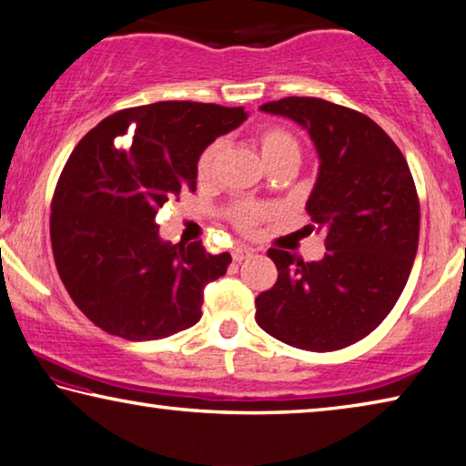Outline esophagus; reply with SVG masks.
Listing matches in <instances>:
<instances>
[{
    "label": "esophagus",
    "instance_id": "esophagus-1",
    "mask_svg": "<svg viewBox=\"0 0 466 466\" xmlns=\"http://www.w3.org/2000/svg\"><path fill=\"white\" fill-rule=\"evenodd\" d=\"M248 257H253V248H248V247H234L232 248V259L236 263L245 261V259H248Z\"/></svg>",
    "mask_w": 466,
    "mask_h": 466
}]
</instances>
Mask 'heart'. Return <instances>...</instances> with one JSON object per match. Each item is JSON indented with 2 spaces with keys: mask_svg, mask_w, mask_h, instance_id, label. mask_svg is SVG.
Returning <instances> with one entry per match:
<instances>
[{
  "mask_svg": "<svg viewBox=\"0 0 466 466\" xmlns=\"http://www.w3.org/2000/svg\"><path fill=\"white\" fill-rule=\"evenodd\" d=\"M219 143H213L203 151L201 159H198V176L201 178H209L213 172V166H216V157L219 153ZM259 147L263 151L265 161H273L278 157H284V155H299V143L294 140L292 135H288L282 128H265L259 135ZM269 216V211L261 205L255 203H238L230 211V218L236 226L240 228L242 232H253L257 224L263 221Z\"/></svg>",
  "mask_w": 466,
  "mask_h": 466,
  "instance_id": "obj_1",
  "label": "heart"
}]
</instances>
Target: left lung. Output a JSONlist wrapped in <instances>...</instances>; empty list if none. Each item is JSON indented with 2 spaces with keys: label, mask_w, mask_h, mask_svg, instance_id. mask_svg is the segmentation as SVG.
Instances as JSON below:
<instances>
[{
  "label": "left lung",
  "mask_w": 466,
  "mask_h": 466,
  "mask_svg": "<svg viewBox=\"0 0 466 466\" xmlns=\"http://www.w3.org/2000/svg\"><path fill=\"white\" fill-rule=\"evenodd\" d=\"M311 137L319 169L309 232L326 234L323 259L269 248L278 282L255 299L261 329L294 349L328 352L359 342L386 319L410 276L419 198L409 164L371 117L317 97L263 103Z\"/></svg>",
  "instance_id": "left-lung-1"
}]
</instances>
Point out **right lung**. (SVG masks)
Listing matches in <instances>:
<instances>
[{"label":"right lung","mask_w":466,"mask_h":466,"mask_svg":"<svg viewBox=\"0 0 466 466\" xmlns=\"http://www.w3.org/2000/svg\"><path fill=\"white\" fill-rule=\"evenodd\" d=\"M247 116L159 101L107 116L76 145L51 201V247L66 290L95 326L145 342L201 319L205 286L232 257L209 255L201 242L172 245L155 216L172 197L195 193L198 157Z\"/></svg>","instance_id":"right-lung-1"}]
</instances>
